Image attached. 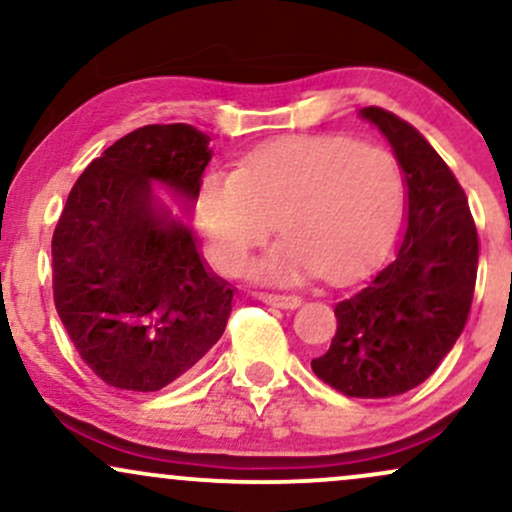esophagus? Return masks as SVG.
<instances>
[{"instance_id":"esophagus-1","label":"esophagus","mask_w":512,"mask_h":512,"mask_svg":"<svg viewBox=\"0 0 512 512\" xmlns=\"http://www.w3.org/2000/svg\"><path fill=\"white\" fill-rule=\"evenodd\" d=\"M257 301L267 303V305H276V308H298L301 305V298L298 296H286V293H255Z\"/></svg>"}]
</instances>
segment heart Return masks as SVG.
Instances as JSON below:
<instances>
[{
  "instance_id": "heart-1",
  "label": "heart",
  "mask_w": 512,
  "mask_h": 512,
  "mask_svg": "<svg viewBox=\"0 0 512 512\" xmlns=\"http://www.w3.org/2000/svg\"><path fill=\"white\" fill-rule=\"evenodd\" d=\"M399 199L402 173L387 151L310 137L267 146L240 170L207 175L197 216L228 272H243L279 221L286 238L257 264V276L286 284L320 272L342 281L380 248Z\"/></svg>"
}]
</instances>
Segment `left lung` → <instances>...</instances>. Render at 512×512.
Instances as JSON below:
<instances>
[{
    "instance_id": "left-lung-1",
    "label": "left lung",
    "mask_w": 512,
    "mask_h": 512,
    "mask_svg": "<svg viewBox=\"0 0 512 512\" xmlns=\"http://www.w3.org/2000/svg\"><path fill=\"white\" fill-rule=\"evenodd\" d=\"M361 115L404 170L407 233L385 267L334 305L337 332L310 366L346 397L385 399L424 383L455 346L472 308L479 240L467 195L436 149L383 108Z\"/></svg>"
}]
</instances>
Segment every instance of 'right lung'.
Returning a JSON list of instances; mask_svg holds the SVG:
<instances>
[{
  "label": "right lung",
  "mask_w": 512,
  "mask_h": 512,
  "mask_svg": "<svg viewBox=\"0 0 512 512\" xmlns=\"http://www.w3.org/2000/svg\"><path fill=\"white\" fill-rule=\"evenodd\" d=\"M211 161L192 125H146L93 158L52 233V296L64 330L105 385L156 392L221 339L233 289L154 192L197 202Z\"/></svg>",
  "instance_id": "1"
}]
</instances>
